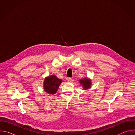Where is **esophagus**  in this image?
Wrapping results in <instances>:
<instances>
[{"mask_svg": "<svg viewBox=\"0 0 135 135\" xmlns=\"http://www.w3.org/2000/svg\"><path fill=\"white\" fill-rule=\"evenodd\" d=\"M68 81L69 82H72L73 81V79H72L71 78H68Z\"/></svg>", "mask_w": 135, "mask_h": 135, "instance_id": "esophagus-1", "label": "esophagus"}]
</instances>
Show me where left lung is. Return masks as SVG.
Listing matches in <instances>:
<instances>
[{
	"mask_svg": "<svg viewBox=\"0 0 135 135\" xmlns=\"http://www.w3.org/2000/svg\"><path fill=\"white\" fill-rule=\"evenodd\" d=\"M79 82L84 90H88L91 87V80L87 78H84L79 80Z\"/></svg>",
	"mask_w": 135,
	"mask_h": 135,
	"instance_id": "left-lung-1",
	"label": "left lung"
}]
</instances>
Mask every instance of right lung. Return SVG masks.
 Instances as JSON below:
<instances>
[{
  "mask_svg": "<svg viewBox=\"0 0 135 135\" xmlns=\"http://www.w3.org/2000/svg\"><path fill=\"white\" fill-rule=\"evenodd\" d=\"M62 80L57 78L55 75L46 77L43 83V89L45 92L50 94H55L59 89Z\"/></svg>",
  "mask_w": 135,
  "mask_h": 135,
  "instance_id": "obj_1",
  "label": "right lung"
}]
</instances>
